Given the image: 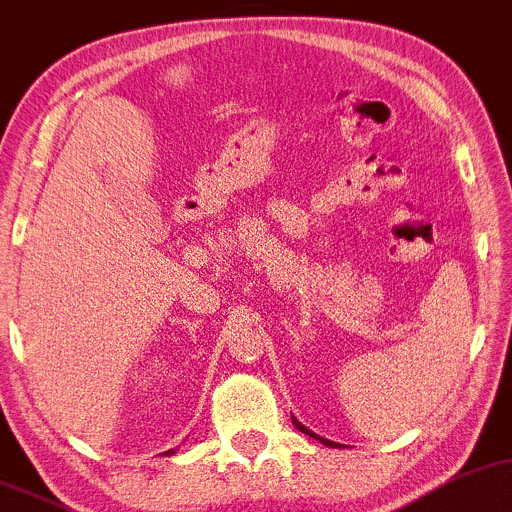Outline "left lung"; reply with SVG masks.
<instances>
[{
  "mask_svg": "<svg viewBox=\"0 0 512 512\" xmlns=\"http://www.w3.org/2000/svg\"><path fill=\"white\" fill-rule=\"evenodd\" d=\"M293 423L297 425V430H300V432H304V435H309V437H316V439H319V442H321V444L331 446V449H340V444H338V442H331V439H323V437H319V435H314V432H312V430H307V428H304V425L300 423V420H295V418H293Z\"/></svg>",
  "mask_w": 512,
  "mask_h": 512,
  "instance_id": "left-lung-1",
  "label": "left lung"
}]
</instances>
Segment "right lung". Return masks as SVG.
Segmentation results:
<instances>
[{
	"instance_id": "obj_1",
	"label": "right lung",
	"mask_w": 512,
	"mask_h": 512,
	"mask_svg": "<svg viewBox=\"0 0 512 512\" xmlns=\"http://www.w3.org/2000/svg\"><path fill=\"white\" fill-rule=\"evenodd\" d=\"M174 454V449H170V451H165V456H172Z\"/></svg>"
}]
</instances>
